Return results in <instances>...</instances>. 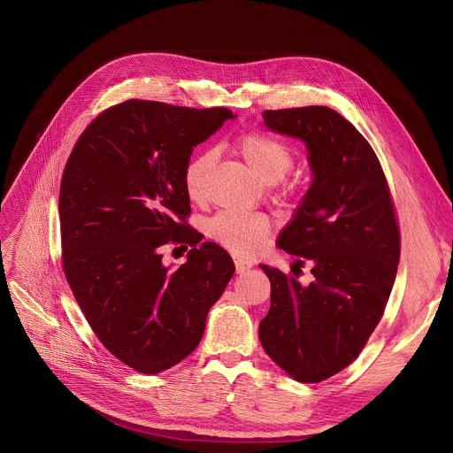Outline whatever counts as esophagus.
I'll return each instance as SVG.
<instances>
[{"label": "esophagus", "instance_id": "obj_1", "mask_svg": "<svg viewBox=\"0 0 453 453\" xmlns=\"http://www.w3.org/2000/svg\"><path fill=\"white\" fill-rule=\"evenodd\" d=\"M234 269H236V274H243L245 271L250 269V264L240 260V257H234Z\"/></svg>", "mask_w": 453, "mask_h": 453}]
</instances>
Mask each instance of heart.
<instances>
[{"label": "heart", "instance_id": "heart-1", "mask_svg": "<svg viewBox=\"0 0 453 453\" xmlns=\"http://www.w3.org/2000/svg\"><path fill=\"white\" fill-rule=\"evenodd\" d=\"M236 149L245 163L267 182L281 180L294 165V150L285 142L265 133H243ZM215 152L204 150L193 156L182 173L186 196L191 201H203L206 175L213 165ZM285 193H292V186H285ZM271 233V219L264 213H249L224 210L208 222V234L224 249L238 256H254L264 247Z\"/></svg>", "mask_w": 453, "mask_h": 453}]
</instances>
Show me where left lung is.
<instances>
[{
  "label": "left lung",
  "mask_w": 453,
  "mask_h": 453,
  "mask_svg": "<svg viewBox=\"0 0 453 453\" xmlns=\"http://www.w3.org/2000/svg\"><path fill=\"white\" fill-rule=\"evenodd\" d=\"M271 131L306 143L313 182L278 247L311 264L308 287L262 265L271 308L262 319L265 353L294 380L317 383L364 349L389 301L400 227L381 165L367 140L322 105L264 111Z\"/></svg>",
  "instance_id": "1"
}]
</instances>
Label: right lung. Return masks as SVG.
I'll return each instance as SVG.
<instances>
[{
	"label": "right lung",
	"instance_id": "add662e5",
	"mask_svg": "<svg viewBox=\"0 0 453 453\" xmlns=\"http://www.w3.org/2000/svg\"><path fill=\"white\" fill-rule=\"evenodd\" d=\"M229 118L226 107L127 100L86 127L64 168V274L100 342L138 372L170 369L199 346L234 274L231 256L184 224L182 180L193 147ZM166 242L192 247L175 272L162 265Z\"/></svg>",
	"mask_w": 453,
	"mask_h": 453
}]
</instances>
